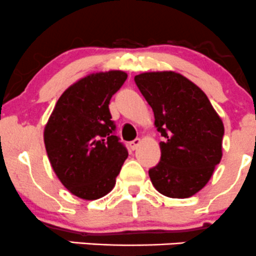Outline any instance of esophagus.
<instances>
[{
    "label": "esophagus",
    "instance_id": "esophagus-1",
    "mask_svg": "<svg viewBox=\"0 0 256 256\" xmlns=\"http://www.w3.org/2000/svg\"><path fill=\"white\" fill-rule=\"evenodd\" d=\"M140 144H141V138H135V140L130 142V147L132 150H136L138 146H140Z\"/></svg>",
    "mask_w": 256,
    "mask_h": 256
}]
</instances>
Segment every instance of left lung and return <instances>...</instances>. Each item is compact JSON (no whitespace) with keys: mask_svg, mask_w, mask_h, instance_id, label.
<instances>
[{"mask_svg":"<svg viewBox=\"0 0 256 256\" xmlns=\"http://www.w3.org/2000/svg\"><path fill=\"white\" fill-rule=\"evenodd\" d=\"M135 82L164 138L161 160L148 171L152 184L166 197H192L209 182L223 156V121L203 90L182 74L146 72Z\"/></svg>","mask_w":256,"mask_h":256,"instance_id":"obj_1","label":"left lung"}]
</instances>
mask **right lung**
<instances>
[{
	"label": "right lung",
	"mask_w": 256,
	"mask_h": 256,
	"mask_svg": "<svg viewBox=\"0 0 256 256\" xmlns=\"http://www.w3.org/2000/svg\"><path fill=\"white\" fill-rule=\"evenodd\" d=\"M126 78L122 70L88 74L60 95L46 124L43 138L52 168L82 200L106 196L128 158V150L114 135L109 110Z\"/></svg>",
	"instance_id": "right-lung-1"
}]
</instances>
